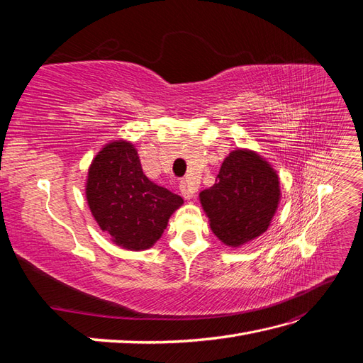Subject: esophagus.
<instances>
[{
	"label": "esophagus",
	"instance_id": "1",
	"mask_svg": "<svg viewBox=\"0 0 363 363\" xmlns=\"http://www.w3.org/2000/svg\"><path fill=\"white\" fill-rule=\"evenodd\" d=\"M179 188H180V192H182L184 200H192V196H194V188H192V186H191L189 183L182 182Z\"/></svg>",
	"mask_w": 363,
	"mask_h": 363
}]
</instances>
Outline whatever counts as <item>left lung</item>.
Listing matches in <instances>:
<instances>
[{
    "mask_svg": "<svg viewBox=\"0 0 363 363\" xmlns=\"http://www.w3.org/2000/svg\"><path fill=\"white\" fill-rule=\"evenodd\" d=\"M280 196L271 163L256 151L236 148L224 159L212 188L200 192V203L213 235L239 248L267 232Z\"/></svg>",
    "mask_w": 363,
    "mask_h": 363,
    "instance_id": "obj_1",
    "label": "left lung"
}]
</instances>
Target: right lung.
<instances>
[{
  "instance_id": "obj_1",
  "label": "right lung",
  "mask_w": 363,
  "mask_h": 363,
  "mask_svg": "<svg viewBox=\"0 0 363 363\" xmlns=\"http://www.w3.org/2000/svg\"><path fill=\"white\" fill-rule=\"evenodd\" d=\"M92 216L112 242L130 251L155 245L183 199L151 182L142 171L138 150L112 140L94 157L86 180Z\"/></svg>"
}]
</instances>
